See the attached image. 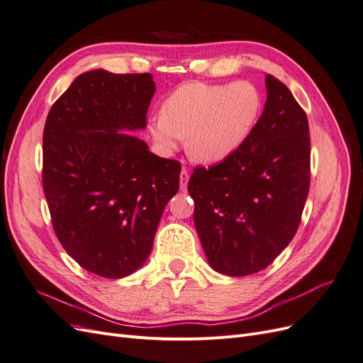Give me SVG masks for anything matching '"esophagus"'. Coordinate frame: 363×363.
Masks as SVG:
<instances>
[{
    "mask_svg": "<svg viewBox=\"0 0 363 363\" xmlns=\"http://www.w3.org/2000/svg\"><path fill=\"white\" fill-rule=\"evenodd\" d=\"M188 183H189V172H188V169L183 168L180 172V189L183 192L188 189Z\"/></svg>",
    "mask_w": 363,
    "mask_h": 363,
    "instance_id": "34e87169",
    "label": "esophagus"
}]
</instances>
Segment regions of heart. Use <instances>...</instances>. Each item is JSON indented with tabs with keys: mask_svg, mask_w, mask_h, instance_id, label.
Wrapping results in <instances>:
<instances>
[{
	"mask_svg": "<svg viewBox=\"0 0 363 363\" xmlns=\"http://www.w3.org/2000/svg\"><path fill=\"white\" fill-rule=\"evenodd\" d=\"M260 111V95L248 82L186 83L150 119V135L163 155L188 139V152L200 162H219L242 144Z\"/></svg>",
	"mask_w": 363,
	"mask_h": 363,
	"instance_id": "heart-1",
	"label": "heart"
}]
</instances>
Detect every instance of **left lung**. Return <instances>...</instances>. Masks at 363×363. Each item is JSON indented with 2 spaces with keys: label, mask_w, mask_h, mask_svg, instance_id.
Returning a JSON list of instances; mask_svg holds the SVG:
<instances>
[{
  "label": "left lung",
  "mask_w": 363,
  "mask_h": 363,
  "mask_svg": "<svg viewBox=\"0 0 363 363\" xmlns=\"http://www.w3.org/2000/svg\"><path fill=\"white\" fill-rule=\"evenodd\" d=\"M265 83L247 139L224 160L195 167L188 186L208 265L232 277L262 271L289 245L311 188L306 112L276 77Z\"/></svg>",
  "instance_id": "left-lung-1"
}]
</instances>
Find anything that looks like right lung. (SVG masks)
I'll return each mask as SVG.
<instances>
[{
  "mask_svg": "<svg viewBox=\"0 0 363 363\" xmlns=\"http://www.w3.org/2000/svg\"><path fill=\"white\" fill-rule=\"evenodd\" d=\"M152 75L103 69L77 77L43 128L42 184L62 247L95 276L121 279L150 256L180 162L124 133L147 125Z\"/></svg>",
  "mask_w": 363,
  "mask_h": 363,
  "instance_id": "add662e5",
  "label": "right lung"
}]
</instances>
